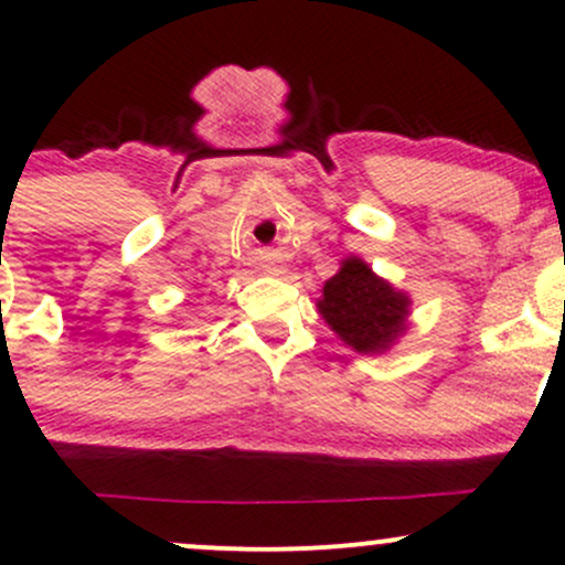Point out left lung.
<instances>
[{
	"label": "left lung",
	"mask_w": 565,
	"mask_h": 565,
	"mask_svg": "<svg viewBox=\"0 0 565 565\" xmlns=\"http://www.w3.org/2000/svg\"><path fill=\"white\" fill-rule=\"evenodd\" d=\"M316 308L348 348L380 355L406 334L412 297L374 274L372 265L361 257L350 255L340 263V270L323 281Z\"/></svg>",
	"instance_id": "8db88e82"
}]
</instances>
